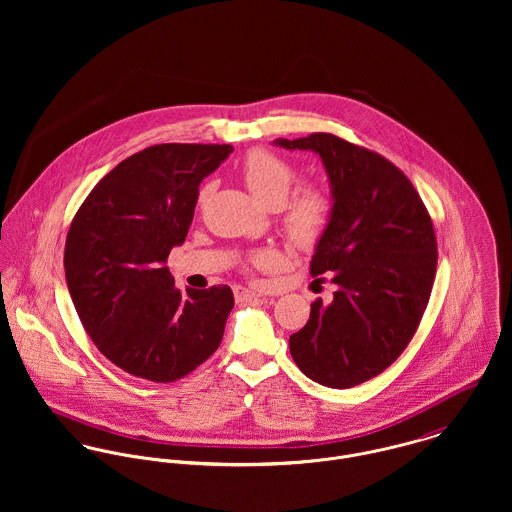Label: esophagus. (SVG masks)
Wrapping results in <instances>:
<instances>
[{"mask_svg": "<svg viewBox=\"0 0 512 512\" xmlns=\"http://www.w3.org/2000/svg\"><path fill=\"white\" fill-rule=\"evenodd\" d=\"M236 299L240 301H252V299H262L264 295L260 292H254V290H248V288H236Z\"/></svg>", "mask_w": 512, "mask_h": 512, "instance_id": "1", "label": "esophagus"}]
</instances>
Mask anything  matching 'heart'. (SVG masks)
Instances as JSON below:
<instances>
[{"label":"heart","instance_id":"1","mask_svg":"<svg viewBox=\"0 0 512 512\" xmlns=\"http://www.w3.org/2000/svg\"><path fill=\"white\" fill-rule=\"evenodd\" d=\"M242 179L250 193L266 207H282V228L288 240L299 248L315 246L331 226L335 199L321 185H303L292 193L299 175L292 163L268 149H252L242 161ZM213 185H203L197 195V207L203 209L211 199ZM280 254L274 248H262L248 256L246 270H270L278 266Z\"/></svg>","mask_w":512,"mask_h":512}]
</instances>
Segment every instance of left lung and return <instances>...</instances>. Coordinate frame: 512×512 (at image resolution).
Wrapping results in <instances>:
<instances>
[{
  "label": "left lung",
  "mask_w": 512,
  "mask_h": 512,
  "mask_svg": "<svg viewBox=\"0 0 512 512\" xmlns=\"http://www.w3.org/2000/svg\"><path fill=\"white\" fill-rule=\"evenodd\" d=\"M276 144L319 153L335 199L309 274H329L337 292L329 305L311 303L290 353L311 380L351 388L384 372L416 335L436 280L434 222L412 181L376 151L323 132Z\"/></svg>",
  "instance_id": "obj_1"
}]
</instances>
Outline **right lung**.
<instances>
[{
  "mask_svg": "<svg viewBox=\"0 0 512 512\" xmlns=\"http://www.w3.org/2000/svg\"><path fill=\"white\" fill-rule=\"evenodd\" d=\"M230 151L146 147L104 175L71 222L65 276L80 323L108 361L138 378L175 382L219 349L232 290L181 293L165 264L185 242L199 183Z\"/></svg>",
  "mask_w": 512,
  "mask_h": 512,
  "instance_id": "1",
  "label": "right lung"
}]
</instances>
